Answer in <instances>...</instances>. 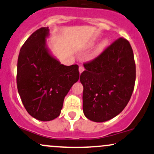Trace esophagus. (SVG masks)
Instances as JSON below:
<instances>
[{
  "instance_id": "obj_1",
  "label": "esophagus",
  "mask_w": 154,
  "mask_h": 154,
  "mask_svg": "<svg viewBox=\"0 0 154 154\" xmlns=\"http://www.w3.org/2000/svg\"><path fill=\"white\" fill-rule=\"evenodd\" d=\"M85 70V69H84V67H83L82 66H80L79 67V74H81L82 73V72L84 71Z\"/></svg>"
}]
</instances>
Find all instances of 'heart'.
Here are the masks:
<instances>
[{
  "label": "heart",
  "mask_w": 154,
  "mask_h": 154,
  "mask_svg": "<svg viewBox=\"0 0 154 154\" xmlns=\"http://www.w3.org/2000/svg\"><path fill=\"white\" fill-rule=\"evenodd\" d=\"M95 39H93V40H92L91 41V43H90L89 45L92 46V45H93L95 44ZM108 44H109V40H107V39H103V40H102L99 43H98V45H97V48H96V51L98 53H100L102 51H103L104 49L106 48V46L108 45Z\"/></svg>",
  "instance_id": "obj_1"
}]
</instances>
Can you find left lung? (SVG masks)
Instances as JSON below:
<instances>
[{
    "label": "left lung",
    "mask_w": 154,
    "mask_h": 154,
    "mask_svg": "<svg viewBox=\"0 0 154 154\" xmlns=\"http://www.w3.org/2000/svg\"><path fill=\"white\" fill-rule=\"evenodd\" d=\"M84 67L79 80L85 116L95 122L115 117L128 105L135 86V63L130 43L117 39Z\"/></svg>",
    "instance_id": "left-lung-1"
}]
</instances>
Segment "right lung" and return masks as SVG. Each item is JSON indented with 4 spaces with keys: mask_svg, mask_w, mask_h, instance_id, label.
I'll use <instances>...</instances> for the list:
<instances>
[{
    "mask_svg": "<svg viewBox=\"0 0 154 154\" xmlns=\"http://www.w3.org/2000/svg\"><path fill=\"white\" fill-rule=\"evenodd\" d=\"M48 27L33 32L22 45L17 63L19 94L26 111L40 121L61 114L63 100L79 77L77 64L65 66L47 46Z\"/></svg>",
    "mask_w": 154,
    "mask_h": 154,
    "instance_id": "add662e5",
    "label": "right lung"
}]
</instances>
